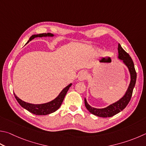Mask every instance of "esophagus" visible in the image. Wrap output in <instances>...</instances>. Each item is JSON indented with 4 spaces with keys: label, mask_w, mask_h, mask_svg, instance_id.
<instances>
[{
    "label": "esophagus",
    "mask_w": 146,
    "mask_h": 146,
    "mask_svg": "<svg viewBox=\"0 0 146 146\" xmlns=\"http://www.w3.org/2000/svg\"><path fill=\"white\" fill-rule=\"evenodd\" d=\"M87 78V73L86 71H82L79 74V76H78V80L80 81H83L84 80H86V79Z\"/></svg>",
    "instance_id": "1"
}]
</instances>
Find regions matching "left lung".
I'll return each mask as SVG.
<instances>
[{
	"label": "left lung",
	"mask_w": 146,
	"mask_h": 146,
	"mask_svg": "<svg viewBox=\"0 0 146 146\" xmlns=\"http://www.w3.org/2000/svg\"><path fill=\"white\" fill-rule=\"evenodd\" d=\"M118 53L119 59L123 60L124 64L128 67L129 73H130V84L129 85L126 94L124 95V96L122 98L117 101V102L113 103V104L104 108H96L91 107L87 103L86 99L85 98L84 103L87 109L92 114L98 116V117H110L120 112L128 105V103L131 100L132 93H133V90L137 80V73L135 69L133 60L131 59V57L129 56L128 53L124 51V50L121 47L120 44H118Z\"/></svg>",
	"instance_id": "8db88e82"
}]
</instances>
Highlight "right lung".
<instances>
[{"mask_svg": "<svg viewBox=\"0 0 146 146\" xmlns=\"http://www.w3.org/2000/svg\"><path fill=\"white\" fill-rule=\"evenodd\" d=\"M46 36H54V34L51 33H43V34H34V35L32 36L30 38H29V40L28 41L27 43L29 41H31L32 39H34L37 37H46ZM72 84H70L68 85V86H66L65 88L62 90V91L60 92V93L59 94L56 98L54 99V100L51 101L48 103H43V104H38V105H34V104H31V103H26L23 102L22 100H20L19 98H18L16 96L15 94L14 93L15 97L16 100H17L18 103L22 106L23 108H24L25 109L28 110L29 112L34 113L35 115H48L50 114V113H53L55 112V111L59 109V107L61 105L62 103L64 100V97L66 96V93L68 91V89L71 87Z\"/></svg>", "mask_w": 146, "mask_h": 146, "instance_id": "right-lung-1", "label": "right lung"}]
</instances>
